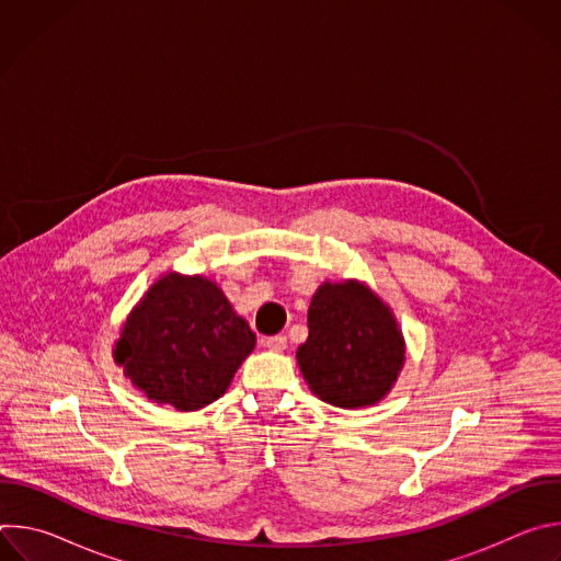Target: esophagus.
<instances>
[{"instance_id": "obj_1", "label": "esophagus", "mask_w": 561, "mask_h": 561, "mask_svg": "<svg viewBox=\"0 0 561 561\" xmlns=\"http://www.w3.org/2000/svg\"><path fill=\"white\" fill-rule=\"evenodd\" d=\"M264 346L273 353H284L288 348V340L284 335H273V337L264 340Z\"/></svg>"}]
</instances>
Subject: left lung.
Segmentation results:
<instances>
[{
	"label": "left lung",
	"mask_w": 561,
	"mask_h": 561,
	"mask_svg": "<svg viewBox=\"0 0 561 561\" xmlns=\"http://www.w3.org/2000/svg\"><path fill=\"white\" fill-rule=\"evenodd\" d=\"M407 362V340L390 306L359 279L324 282L308 306L299 370L322 402L337 409L379 404Z\"/></svg>",
	"instance_id": "left-lung-1"
}]
</instances>
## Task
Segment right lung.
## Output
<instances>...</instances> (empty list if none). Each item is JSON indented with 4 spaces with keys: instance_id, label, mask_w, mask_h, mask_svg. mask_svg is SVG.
<instances>
[{
    "instance_id": "add662e5",
    "label": "right lung",
    "mask_w": 561,
    "mask_h": 561,
    "mask_svg": "<svg viewBox=\"0 0 561 561\" xmlns=\"http://www.w3.org/2000/svg\"><path fill=\"white\" fill-rule=\"evenodd\" d=\"M255 351V333L217 282L167 271L122 324L113 359L159 407L199 411L219 399Z\"/></svg>"
}]
</instances>
